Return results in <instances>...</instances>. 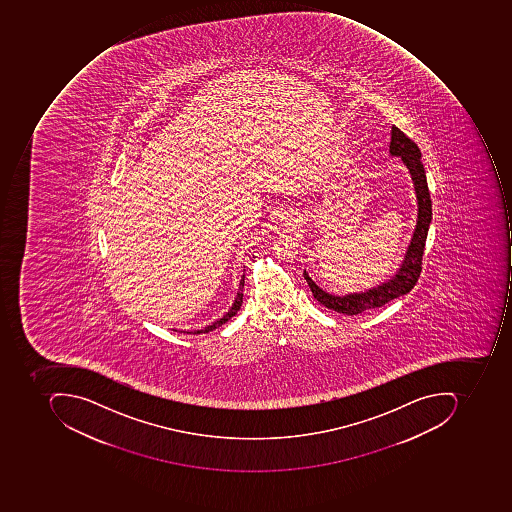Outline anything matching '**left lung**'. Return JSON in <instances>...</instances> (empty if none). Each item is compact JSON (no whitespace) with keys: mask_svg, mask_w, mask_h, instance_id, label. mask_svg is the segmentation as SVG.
<instances>
[{"mask_svg":"<svg viewBox=\"0 0 512 512\" xmlns=\"http://www.w3.org/2000/svg\"><path fill=\"white\" fill-rule=\"evenodd\" d=\"M389 154L392 157L401 158L403 164L408 167L412 183H414L418 208L414 234H412L408 251H406L405 258L401 261L397 272L385 283H380L368 291L346 295L329 294L315 284L308 272L304 271V280L308 281L315 300L338 314L357 315L381 308L383 304L389 303L394 298L408 294L420 277L421 258H423L429 224L432 220L431 195H429L425 167L421 163V152L417 144L395 126H392Z\"/></svg>","mask_w":512,"mask_h":512,"instance_id":"left-lung-1","label":"left lung"}]
</instances>
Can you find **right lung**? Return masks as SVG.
Masks as SVG:
<instances>
[{"label": "right lung", "instance_id": "add662e5", "mask_svg": "<svg viewBox=\"0 0 512 512\" xmlns=\"http://www.w3.org/2000/svg\"><path fill=\"white\" fill-rule=\"evenodd\" d=\"M243 288H244V275L241 277L240 280V286H238V292L237 297H235L234 303H232L231 308H229V311L226 312V314L223 315V317L218 318V320H215L214 323L209 324V326H206V328L198 329V331H181L184 332V334H208V332L214 331V329L220 328L221 324L226 323V321L231 320L232 317H234L235 314H237L238 311H240L241 303H243Z\"/></svg>", "mask_w": 512, "mask_h": 512}]
</instances>
